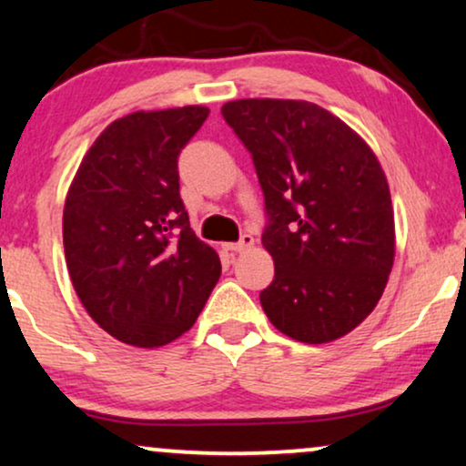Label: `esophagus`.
<instances>
[{"label":"esophagus","mask_w":466,"mask_h":466,"mask_svg":"<svg viewBox=\"0 0 466 466\" xmlns=\"http://www.w3.org/2000/svg\"><path fill=\"white\" fill-rule=\"evenodd\" d=\"M249 247H253V237H251V234H243V237H240V240H237V243L223 245V249L232 251V253H240V251L249 249Z\"/></svg>","instance_id":"esophagus-1"}]
</instances>
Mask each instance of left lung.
I'll list each match as a JSON object with an SVG mask.
<instances>
[{"label":"left lung","mask_w":466,"mask_h":466,"mask_svg":"<svg viewBox=\"0 0 466 466\" xmlns=\"http://www.w3.org/2000/svg\"><path fill=\"white\" fill-rule=\"evenodd\" d=\"M264 193L262 245L275 279L260 292L275 329L325 344L361 325L393 267L396 232L379 158L349 125L308 101L221 107Z\"/></svg>","instance_id":"obj_1"}]
</instances>
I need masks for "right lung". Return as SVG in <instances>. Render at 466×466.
Wrapping results in <instances>:
<instances>
[{
    "mask_svg": "<svg viewBox=\"0 0 466 466\" xmlns=\"http://www.w3.org/2000/svg\"><path fill=\"white\" fill-rule=\"evenodd\" d=\"M208 107L135 111L81 161L64 206V253L87 314L116 339L157 349L189 331L221 275L189 226L178 157Z\"/></svg>",
    "mask_w": 466,
    "mask_h": 466,
    "instance_id": "obj_1",
    "label": "right lung"
}]
</instances>
